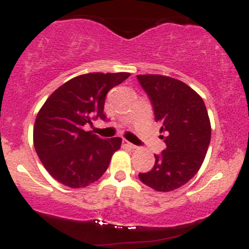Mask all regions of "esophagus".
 Masks as SVG:
<instances>
[{
	"mask_svg": "<svg viewBox=\"0 0 249 249\" xmlns=\"http://www.w3.org/2000/svg\"><path fill=\"white\" fill-rule=\"evenodd\" d=\"M123 145H124V146L128 147V148H131V150H136V148H137L136 145L131 144V142H127L126 139H123Z\"/></svg>",
	"mask_w": 249,
	"mask_h": 249,
	"instance_id": "obj_1",
	"label": "esophagus"
}]
</instances>
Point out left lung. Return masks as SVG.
I'll return each mask as SVG.
<instances>
[{"mask_svg": "<svg viewBox=\"0 0 249 249\" xmlns=\"http://www.w3.org/2000/svg\"><path fill=\"white\" fill-rule=\"evenodd\" d=\"M152 103L154 119L161 125L166 148L157 156L150 172L139 179L157 192L181 187L196 176L211 142V122L205 103L184 82L162 75H138Z\"/></svg>", "mask_w": 249, "mask_h": 249, "instance_id": "1", "label": "left lung"}]
</instances>
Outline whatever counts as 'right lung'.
Wrapping results in <instances>:
<instances>
[{"mask_svg":"<svg viewBox=\"0 0 249 249\" xmlns=\"http://www.w3.org/2000/svg\"><path fill=\"white\" fill-rule=\"evenodd\" d=\"M128 72H91L73 77L51 93L34 125V146L53 179L71 188L87 187L107 170L122 138L102 139L84 125L105 119V96Z\"/></svg>","mask_w":249,"mask_h":249,"instance_id":"right-lung-1","label":"right lung"}]
</instances>
